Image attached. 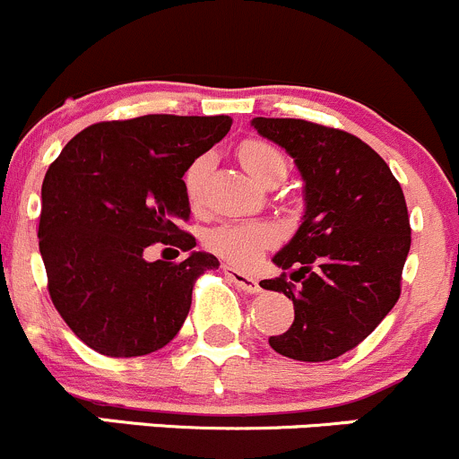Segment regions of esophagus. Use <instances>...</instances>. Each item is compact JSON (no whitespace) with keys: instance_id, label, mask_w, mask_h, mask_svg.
I'll return each instance as SVG.
<instances>
[{"instance_id":"esophagus-1","label":"esophagus","mask_w":459,"mask_h":459,"mask_svg":"<svg viewBox=\"0 0 459 459\" xmlns=\"http://www.w3.org/2000/svg\"><path fill=\"white\" fill-rule=\"evenodd\" d=\"M224 274L226 277L230 279V281L235 283V286L238 288H242L244 292H248V294H257L259 290H262V286H259V281L255 277H250V274H246V273H242V270H238L235 266H230V264H224Z\"/></svg>"}]
</instances>
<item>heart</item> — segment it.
<instances>
[{"label": "heart", "instance_id": "obj_1", "mask_svg": "<svg viewBox=\"0 0 459 459\" xmlns=\"http://www.w3.org/2000/svg\"><path fill=\"white\" fill-rule=\"evenodd\" d=\"M239 162L246 171L262 185L264 180L274 171H286V160L281 153L266 143L248 141L239 147ZM211 171V156H200L191 162L185 173V189L193 204H197L202 197V186H204L206 176ZM274 230L266 224H244V221H233V224H221L206 235V246L220 257L229 262L246 266L253 262L262 248L273 244Z\"/></svg>", "mask_w": 459, "mask_h": 459}]
</instances>
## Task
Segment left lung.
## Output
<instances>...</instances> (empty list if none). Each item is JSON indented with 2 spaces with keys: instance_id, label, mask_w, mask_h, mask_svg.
Instances as JSON below:
<instances>
[{
  "instance_id": "obj_1",
  "label": "left lung",
  "mask_w": 459,
  "mask_h": 459,
  "mask_svg": "<svg viewBox=\"0 0 459 459\" xmlns=\"http://www.w3.org/2000/svg\"><path fill=\"white\" fill-rule=\"evenodd\" d=\"M279 144L303 180V217L273 257L290 279L262 288L292 299L290 330L270 347L294 360L321 363L368 339L400 297L411 246L407 204L387 162L360 138L299 118H253Z\"/></svg>"
}]
</instances>
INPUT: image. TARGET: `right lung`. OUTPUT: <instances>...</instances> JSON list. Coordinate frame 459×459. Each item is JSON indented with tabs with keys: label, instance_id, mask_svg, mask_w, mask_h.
<instances>
[{
	"label": "right lung",
	"instance_id": "add662e5",
	"mask_svg": "<svg viewBox=\"0 0 459 459\" xmlns=\"http://www.w3.org/2000/svg\"><path fill=\"white\" fill-rule=\"evenodd\" d=\"M230 116L149 114L76 134L41 186L39 250L59 315L85 345L114 359L144 356L180 332L193 281L217 268L180 230L191 204L182 176L229 134ZM182 247L180 264L143 255Z\"/></svg>",
	"mask_w": 459,
	"mask_h": 459
}]
</instances>
